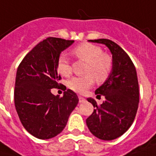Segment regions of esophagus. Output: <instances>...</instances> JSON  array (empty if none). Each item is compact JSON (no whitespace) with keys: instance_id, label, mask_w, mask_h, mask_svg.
I'll use <instances>...</instances> for the list:
<instances>
[{"instance_id":"obj_1","label":"esophagus","mask_w":156,"mask_h":156,"mask_svg":"<svg viewBox=\"0 0 156 156\" xmlns=\"http://www.w3.org/2000/svg\"><path fill=\"white\" fill-rule=\"evenodd\" d=\"M78 100H79V102H80V103H81V102H83V101H85V99H84L83 96H80V95L78 96Z\"/></svg>"}]
</instances>
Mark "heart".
Returning <instances> with one entry per match:
<instances>
[{"label":"heart","mask_w":156,"mask_h":156,"mask_svg":"<svg viewBox=\"0 0 156 156\" xmlns=\"http://www.w3.org/2000/svg\"><path fill=\"white\" fill-rule=\"evenodd\" d=\"M73 55L80 61L87 62L83 73L84 76L74 77L67 83V86L72 90L79 94H83L94 83H102L109 78L113 67L111 55L103 53L100 46L91 43H83L73 50ZM56 69L60 74L68 77L72 73V66L67 56L61 55L57 61Z\"/></svg>","instance_id":"obj_1"}]
</instances>
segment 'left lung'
Here are the masks:
<instances>
[{
    "mask_svg": "<svg viewBox=\"0 0 156 156\" xmlns=\"http://www.w3.org/2000/svg\"><path fill=\"white\" fill-rule=\"evenodd\" d=\"M89 41L104 44L110 49L113 67L107 80L95 90L105 101L98 105L94 99H87L95 109L86 123L98 139L112 140L126 133L134 121L139 102L137 72L129 55L115 42L106 39Z\"/></svg>",
    "mask_w": 156,
    "mask_h": 156,
    "instance_id": "obj_1",
    "label": "left lung"
}]
</instances>
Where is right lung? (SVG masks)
<instances>
[{
    "label": "right lung",
    "mask_w": 156,
    "mask_h": 156,
    "mask_svg": "<svg viewBox=\"0 0 156 156\" xmlns=\"http://www.w3.org/2000/svg\"><path fill=\"white\" fill-rule=\"evenodd\" d=\"M73 42L49 37L33 48L17 67L16 111L23 127L37 139H51L59 134L78 103V95L71 89L62 97L51 93V89L62 85L56 69L60 54Z\"/></svg>",
    "instance_id": "1"
}]
</instances>
